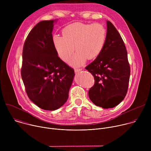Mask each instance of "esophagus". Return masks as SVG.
I'll return each mask as SVG.
<instances>
[{
  "label": "esophagus",
  "mask_w": 151,
  "mask_h": 151,
  "mask_svg": "<svg viewBox=\"0 0 151 151\" xmlns=\"http://www.w3.org/2000/svg\"><path fill=\"white\" fill-rule=\"evenodd\" d=\"M81 70H82V69H75V72L76 73L79 72H80V71H81Z\"/></svg>",
  "instance_id": "esophagus-1"
}]
</instances>
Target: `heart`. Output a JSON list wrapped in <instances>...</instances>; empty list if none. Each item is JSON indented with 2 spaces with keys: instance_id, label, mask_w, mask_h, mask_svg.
Here are the masks:
<instances>
[{
  "instance_id": "b5f03b06",
  "label": "heart",
  "mask_w": 151,
  "mask_h": 151,
  "mask_svg": "<svg viewBox=\"0 0 151 151\" xmlns=\"http://www.w3.org/2000/svg\"><path fill=\"white\" fill-rule=\"evenodd\" d=\"M63 36L54 35V45L58 57L67 61L75 51L77 52L70 61L74 66H80L87 60L97 58L106 44L107 32L100 23L85 24L76 22L64 27Z\"/></svg>"
}]
</instances>
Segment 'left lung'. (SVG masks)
<instances>
[{
  "label": "left lung",
  "instance_id": "1",
  "mask_svg": "<svg viewBox=\"0 0 151 151\" xmlns=\"http://www.w3.org/2000/svg\"><path fill=\"white\" fill-rule=\"evenodd\" d=\"M85 69L95 80L88 91L91 101L104 109L112 108L125 98L128 87L130 67L127 51L119 32L107 21V36L100 54Z\"/></svg>",
  "mask_w": 151,
  "mask_h": 151
}]
</instances>
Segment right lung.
<instances>
[{
	"label": "right lung",
	"instance_id": "obj_1",
	"mask_svg": "<svg viewBox=\"0 0 151 151\" xmlns=\"http://www.w3.org/2000/svg\"><path fill=\"white\" fill-rule=\"evenodd\" d=\"M54 21H42L30 32L21 72L29 98L47 111H55L66 102L75 76L73 69L60 58L54 47Z\"/></svg>",
	"mask_w": 151,
	"mask_h": 151
}]
</instances>
